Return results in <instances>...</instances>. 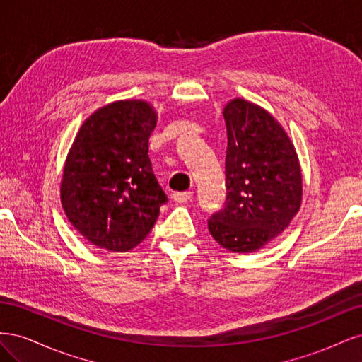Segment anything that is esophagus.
<instances>
[{
    "label": "esophagus",
    "instance_id": "1",
    "mask_svg": "<svg viewBox=\"0 0 362 362\" xmlns=\"http://www.w3.org/2000/svg\"><path fill=\"white\" fill-rule=\"evenodd\" d=\"M192 198H193V193H192V192H181V193H173V194H172V199H173L175 202H178V204L187 202V201H190Z\"/></svg>",
    "mask_w": 362,
    "mask_h": 362
}]
</instances>
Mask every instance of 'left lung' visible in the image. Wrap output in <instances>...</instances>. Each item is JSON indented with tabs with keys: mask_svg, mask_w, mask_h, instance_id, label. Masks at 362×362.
<instances>
[{
	"mask_svg": "<svg viewBox=\"0 0 362 362\" xmlns=\"http://www.w3.org/2000/svg\"><path fill=\"white\" fill-rule=\"evenodd\" d=\"M228 134L226 202L208 221L216 242L249 254L288 228L302 204V170L287 131L264 108L234 98L223 108Z\"/></svg>",
	"mask_w": 362,
	"mask_h": 362,
	"instance_id": "obj_1",
	"label": "left lung"
}]
</instances>
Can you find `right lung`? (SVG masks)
Returning <instances> with one entry per match:
<instances>
[{"mask_svg": "<svg viewBox=\"0 0 362 362\" xmlns=\"http://www.w3.org/2000/svg\"><path fill=\"white\" fill-rule=\"evenodd\" d=\"M157 117L144 100L115 101L87 117L74 139L60 199L68 221L96 247H136L168 201L148 156Z\"/></svg>", "mask_w": 362, "mask_h": 362, "instance_id": "add662e5", "label": "right lung"}]
</instances>
